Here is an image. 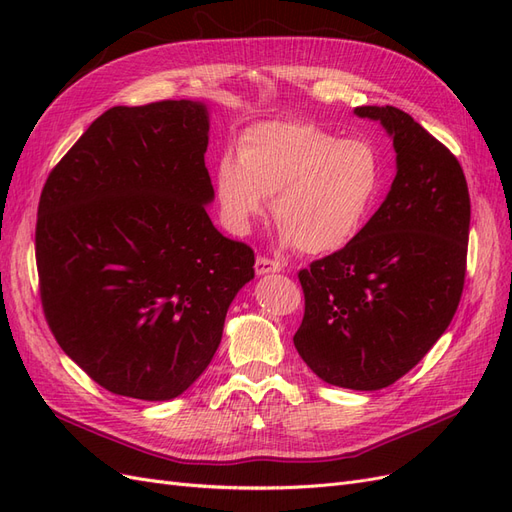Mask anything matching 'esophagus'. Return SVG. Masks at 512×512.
<instances>
[{
    "mask_svg": "<svg viewBox=\"0 0 512 512\" xmlns=\"http://www.w3.org/2000/svg\"><path fill=\"white\" fill-rule=\"evenodd\" d=\"M258 275H267V273H280L284 269V265L280 260H273L267 256H258L256 258V265H254Z\"/></svg>",
    "mask_w": 512,
    "mask_h": 512,
    "instance_id": "1",
    "label": "esophagus"
}]
</instances>
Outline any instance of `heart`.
Instances as JSON below:
<instances>
[{"label":"heart","mask_w":512,"mask_h":512,"mask_svg":"<svg viewBox=\"0 0 512 512\" xmlns=\"http://www.w3.org/2000/svg\"><path fill=\"white\" fill-rule=\"evenodd\" d=\"M384 183L378 149L365 138H337L312 121H262L245 130L239 158L224 153L215 194L226 226L247 235L265 218L267 198L282 241L307 254L350 245L374 211Z\"/></svg>","instance_id":"b5f03b06"}]
</instances>
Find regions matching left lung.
<instances>
[{"label": "left lung", "instance_id": "left-lung-1", "mask_svg": "<svg viewBox=\"0 0 512 512\" xmlns=\"http://www.w3.org/2000/svg\"><path fill=\"white\" fill-rule=\"evenodd\" d=\"M393 138L397 175L350 245L299 271L294 348L333 386L378 391L423 359L451 324L466 280L470 194L461 164L395 106H359Z\"/></svg>", "mask_w": 512, "mask_h": 512}]
</instances>
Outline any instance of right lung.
I'll return each instance as SVG.
<instances>
[{"instance_id":"add662e5","label":"right lung","mask_w":512,"mask_h":512,"mask_svg":"<svg viewBox=\"0 0 512 512\" xmlns=\"http://www.w3.org/2000/svg\"><path fill=\"white\" fill-rule=\"evenodd\" d=\"M207 145L203 102L115 106L44 183L36 262L46 322L115 395L166 401L190 389L232 299L254 280L252 247L207 215Z\"/></svg>"}]
</instances>
